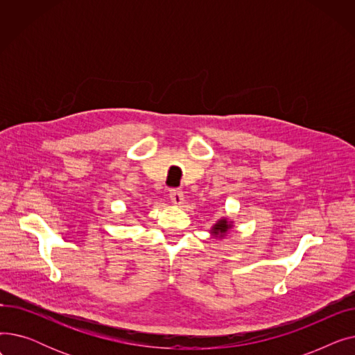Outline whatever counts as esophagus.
<instances>
[{
    "label": "esophagus",
    "mask_w": 355,
    "mask_h": 355,
    "mask_svg": "<svg viewBox=\"0 0 355 355\" xmlns=\"http://www.w3.org/2000/svg\"><path fill=\"white\" fill-rule=\"evenodd\" d=\"M170 198L175 204V206H180V204L184 201V193L178 189H173V190H170Z\"/></svg>",
    "instance_id": "esophagus-1"
}]
</instances>
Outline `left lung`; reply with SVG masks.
<instances>
[{"mask_svg":"<svg viewBox=\"0 0 355 355\" xmlns=\"http://www.w3.org/2000/svg\"><path fill=\"white\" fill-rule=\"evenodd\" d=\"M230 229H232V221L229 223L227 218H220L211 227V234L216 237H223Z\"/></svg>","mask_w":355,"mask_h":355,"instance_id":"left-lung-1","label":"left lung"}]
</instances>
